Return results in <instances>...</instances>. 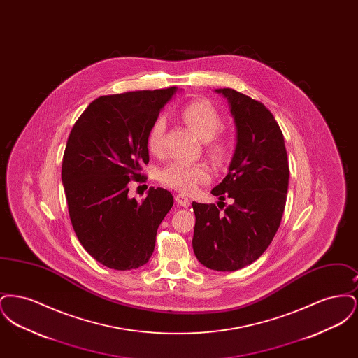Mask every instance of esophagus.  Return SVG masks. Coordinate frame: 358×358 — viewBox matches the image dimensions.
I'll use <instances>...</instances> for the list:
<instances>
[{"instance_id":"34e87169","label":"esophagus","mask_w":358,"mask_h":358,"mask_svg":"<svg viewBox=\"0 0 358 358\" xmlns=\"http://www.w3.org/2000/svg\"><path fill=\"white\" fill-rule=\"evenodd\" d=\"M174 200H176V203L180 205V206H184V208H187L189 205H190V201L187 200L185 196H182V194H177L176 197H174Z\"/></svg>"}]
</instances>
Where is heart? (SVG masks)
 <instances>
[{
  "label": "heart",
  "instance_id": "b5f03b06",
  "mask_svg": "<svg viewBox=\"0 0 358 358\" xmlns=\"http://www.w3.org/2000/svg\"><path fill=\"white\" fill-rule=\"evenodd\" d=\"M182 120L187 127L203 141H210L217 134L222 127V118L216 108L209 102L194 101L187 104L181 111ZM165 136V122L162 118L154 122L149 136L148 148L150 153L159 154L164 146ZM210 153L216 158H222L227 153V146L222 141L210 143ZM210 178L209 169L204 164H184V162H171L159 171V181L165 187L176 189L181 193H193L197 187L203 182H208Z\"/></svg>",
  "mask_w": 358,
  "mask_h": 358
}]
</instances>
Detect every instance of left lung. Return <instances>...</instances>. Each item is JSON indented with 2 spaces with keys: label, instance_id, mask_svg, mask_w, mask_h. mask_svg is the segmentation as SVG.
I'll list each match as a JSON object with an SVG mask.
<instances>
[{
  "label": "left lung",
  "instance_id": "1",
  "mask_svg": "<svg viewBox=\"0 0 358 358\" xmlns=\"http://www.w3.org/2000/svg\"><path fill=\"white\" fill-rule=\"evenodd\" d=\"M236 126V146L225 178L212 194L234 203L222 210L192 203L193 251L205 267L236 271L254 263L271 244L283 216L289 187L285 138L270 110L232 88H217Z\"/></svg>",
  "mask_w": 358,
  "mask_h": 358
}]
</instances>
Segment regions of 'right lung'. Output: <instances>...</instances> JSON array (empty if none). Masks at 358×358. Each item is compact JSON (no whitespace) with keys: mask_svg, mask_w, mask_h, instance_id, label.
Returning <instances> with one entry per match:
<instances>
[{"mask_svg":"<svg viewBox=\"0 0 358 358\" xmlns=\"http://www.w3.org/2000/svg\"><path fill=\"white\" fill-rule=\"evenodd\" d=\"M177 87L106 95L91 103L73 124L62 165V181L73 231L103 266L134 270L153 255L159 224L173 206L171 192L149 189L138 203L131 180L149 162L148 136Z\"/></svg>","mask_w":358,"mask_h":358,"instance_id":"obj_1","label":"right lung"}]
</instances>
